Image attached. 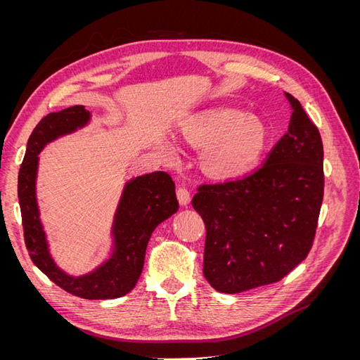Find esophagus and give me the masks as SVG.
Masks as SVG:
<instances>
[{
	"label": "esophagus",
	"instance_id": "obj_1",
	"mask_svg": "<svg viewBox=\"0 0 360 360\" xmlns=\"http://www.w3.org/2000/svg\"><path fill=\"white\" fill-rule=\"evenodd\" d=\"M177 198L181 205H188L191 202V192L186 188H179L177 189Z\"/></svg>",
	"mask_w": 360,
	"mask_h": 360
}]
</instances>
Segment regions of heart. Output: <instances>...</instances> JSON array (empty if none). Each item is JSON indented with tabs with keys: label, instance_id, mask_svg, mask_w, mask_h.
Instances as JSON below:
<instances>
[{
	"label": "heart",
	"instance_id": "heart-1",
	"mask_svg": "<svg viewBox=\"0 0 360 360\" xmlns=\"http://www.w3.org/2000/svg\"><path fill=\"white\" fill-rule=\"evenodd\" d=\"M180 135L191 146L202 148L204 171L224 180L242 177L252 169L267 141L266 127L259 120L230 108L192 115L181 124Z\"/></svg>",
	"mask_w": 360,
	"mask_h": 360
}]
</instances>
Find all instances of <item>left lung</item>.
Returning <instances> with one entry per match:
<instances>
[{"label":"left lung","instance_id":"left-lung-1","mask_svg":"<svg viewBox=\"0 0 360 360\" xmlns=\"http://www.w3.org/2000/svg\"><path fill=\"white\" fill-rule=\"evenodd\" d=\"M288 132L240 179L204 183L192 198L205 225L204 276L222 292L269 285L308 257L324 193L317 126L288 93Z\"/></svg>","mask_w":360,"mask_h":360}]
</instances>
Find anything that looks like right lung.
<instances>
[{"label": "right lung", "mask_w": 360, "mask_h": 360, "mask_svg": "<svg viewBox=\"0 0 360 360\" xmlns=\"http://www.w3.org/2000/svg\"><path fill=\"white\" fill-rule=\"evenodd\" d=\"M90 112L75 105L43 117L30 135L18 176V198L22 216L24 238L30 258L53 284L73 296L90 300L117 299L132 290L143 271L151 233L179 210L176 184L168 172L155 171L130 180L114 219V252L103 266L89 275L73 278L60 270L49 252L39 219L36 174L40 150L61 135L85 126Z\"/></svg>", "instance_id": "right-lung-1"}]
</instances>
